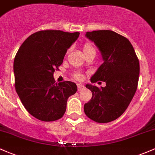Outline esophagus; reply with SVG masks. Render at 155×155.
Here are the masks:
<instances>
[{
	"mask_svg": "<svg viewBox=\"0 0 155 155\" xmlns=\"http://www.w3.org/2000/svg\"><path fill=\"white\" fill-rule=\"evenodd\" d=\"M77 86H78V91H81V90H83V89H84V85L78 84Z\"/></svg>",
	"mask_w": 155,
	"mask_h": 155,
	"instance_id": "1",
	"label": "esophagus"
}]
</instances>
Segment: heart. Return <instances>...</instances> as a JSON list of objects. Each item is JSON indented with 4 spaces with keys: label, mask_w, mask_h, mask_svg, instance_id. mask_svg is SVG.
I'll return each mask as SVG.
<instances>
[{
    "label": "heart",
    "mask_w": 155,
    "mask_h": 155,
    "mask_svg": "<svg viewBox=\"0 0 155 155\" xmlns=\"http://www.w3.org/2000/svg\"><path fill=\"white\" fill-rule=\"evenodd\" d=\"M83 49H84V54L89 52V51H95L94 46L90 43H86V44H85L84 45V47H83ZM74 77L77 80H82L83 78H84V74L81 72H76L74 74Z\"/></svg>",
    "instance_id": "heart-1"
}]
</instances>
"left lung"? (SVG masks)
<instances>
[{
  "label": "left lung",
  "instance_id": "left-lung-1",
  "mask_svg": "<svg viewBox=\"0 0 155 155\" xmlns=\"http://www.w3.org/2000/svg\"><path fill=\"white\" fill-rule=\"evenodd\" d=\"M85 36L94 43L104 61L91 76V82L101 81L106 83V86L99 89L86 85L92 97L85 104L84 112L97 123L111 122L122 115L135 94L139 61L130 41L114 31H86Z\"/></svg>",
  "mask_w": 155,
  "mask_h": 155
}]
</instances>
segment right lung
Returning a JSON list of instances; mask_svg holds the SVG:
<instances>
[{
    "mask_svg": "<svg viewBox=\"0 0 155 155\" xmlns=\"http://www.w3.org/2000/svg\"><path fill=\"white\" fill-rule=\"evenodd\" d=\"M79 35L61 30L37 31L26 38L16 54V91L25 109L40 120L62 117L68 98L77 91V86L71 81L55 84L53 74Z\"/></svg>",
    "mask_w": 155,
    "mask_h": 155,
    "instance_id": "right-lung-1",
    "label": "right lung"
}]
</instances>
